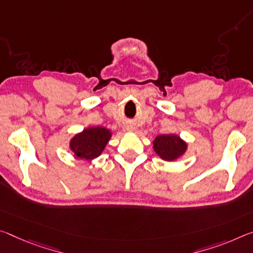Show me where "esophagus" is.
<instances>
[{
	"instance_id": "esophagus-1",
	"label": "esophagus",
	"mask_w": 253,
	"mask_h": 253,
	"mask_svg": "<svg viewBox=\"0 0 253 253\" xmlns=\"http://www.w3.org/2000/svg\"><path fill=\"white\" fill-rule=\"evenodd\" d=\"M133 129H134V127H133V126H128V127H127V130L131 131V130H133Z\"/></svg>"
}]
</instances>
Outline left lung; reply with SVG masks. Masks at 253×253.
<instances>
[{
	"label": "left lung",
	"mask_w": 253,
	"mask_h": 253,
	"mask_svg": "<svg viewBox=\"0 0 253 253\" xmlns=\"http://www.w3.org/2000/svg\"><path fill=\"white\" fill-rule=\"evenodd\" d=\"M154 151L167 161H173L181 156L187 148V144L177 135H160L154 141Z\"/></svg>",
	"instance_id": "left-lung-1"
}]
</instances>
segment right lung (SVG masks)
<instances>
[{
  "label": "right lung",
  "instance_id": "add662e5",
  "mask_svg": "<svg viewBox=\"0 0 253 253\" xmlns=\"http://www.w3.org/2000/svg\"><path fill=\"white\" fill-rule=\"evenodd\" d=\"M110 131L103 127H90L71 141V150L80 159L92 160L105 150L110 139Z\"/></svg>",
  "mask_w": 253,
  "mask_h": 253
}]
</instances>
